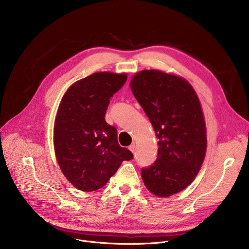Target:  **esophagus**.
I'll use <instances>...</instances> for the list:
<instances>
[{"instance_id":"obj_1","label":"esophagus","mask_w":249,"mask_h":249,"mask_svg":"<svg viewBox=\"0 0 249 249\" xmlns=\"http://www.w3.org/2000/svg\"><path fill=\"white\" fill-rule=\"evenodd\" d=\"M129 150L133 153V154H135V151H136V146L133 144V145H131L130 147H129Z\"/></svg>"}]
</instances>
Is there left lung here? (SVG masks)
<instances>
[{"label": "left lung", "mask_w": 249, "mask_h": 249, "mask_svg": "<svg viewBox=\"0 0 249 249\" xmlns=\"http://www.w3.org/2000/svg\"><path fill=\"white\" fill-rule=\"evenodd\" d=\"M130 87L159 140L158 158L141 175L150 192L169 197L196 177L207 149L206 126L199 98L183 78L157 70L136 74Z\"/></svg>", "instance_id": "8db88e82"}]
</instances>
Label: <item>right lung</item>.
Returning a JSON list of instances; mask_svg holds the SVG:
<instances>
[{
	"label": "right lung",
	"instance_id": "obj_1",
	"mask_svg": "<svg viewBox=\"0 0 249 249\" xmlns=\"http://www.w3.org/2000/svg\"><path fill=\"white\" fill-rule=\"evenodd\" d=\"M126 74L94 73L71 86L64 94L54 125L57 161L66 178L82 191L108 182L133 154L119 146L117 130L106 123L110 98L126 83Z\"/></svg>",
	"mask_w": 249,
	"mask_h": 249
}]
</instances>
